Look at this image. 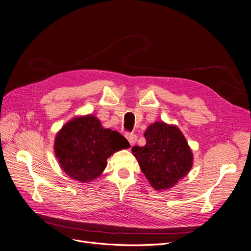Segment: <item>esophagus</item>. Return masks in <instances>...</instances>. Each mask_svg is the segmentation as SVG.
<instances>
[{"mask_svg":"<svg viewBox=\"0 0 251 251\" xmlns=\"http://www.w3.org/2000/svg\"><path fill=\"white\" fill-rule=\"evenodd\" d=\"M125 136H126V138L127 139V141L129 142L130 146H134L136 141H137V136H136L135 134H133V133H126Z\"/></svg>","mask_w":251,"mask_h":251,"instance_id":"1","label":"esophagus"}]
</instances>
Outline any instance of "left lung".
Segmentation results:
<instances>
[{
    "label": "left lung",
    "mask_w": 251,
    "mask_h": 251,
    "mask_svg": "<svg viewBox=\"0 0 251 251\" xmlns=\"http://www.w3.org/2000/svg\"><path fill=\"white\" fill-rule=\"evenodd\" d=\"M145 146L132 152L151 186L156 190L174 187L192 168L193 155L182 132L175 126L154 123L144 134Z\"/></svg>",
    "instance_id": "obj_1"
}]
</instances>
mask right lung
<instances>
[{
	"instance_id": "add662e5",
	"label": "right lung",
	"mask_w": 251,
	"mask_h": 251,
	"mask_svg": "<svg viewBox=\"0 0 251 251\" xmlns=\"http://www.w3.org/2000/svg\"><path fill=\"white\" fill-rule=\"evenodd\" d=\"M128 147L124 136L103 128L94 115L75 117L67 123L58 132L54 145L61 169L82 183L98 177L106 168L107 158Z\"/></svg>"
}]
</instances>
